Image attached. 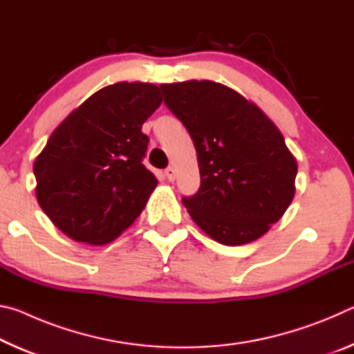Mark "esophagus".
Listing matches in <instances>:
<instances>
[{"label": "esophagus", "mask_w": 354, "mask_h": 354, "mask_svg": "<svg viewBox=\"0 0 354 354\" xmlns=\"http://www.w3.org/2000/svg\"><path fill=\"white\" fill-rule=\"evenodd\" d=\"M165 178L169 179V181H175V178H176V171H175V169H173V167H169V169H165Z\"/></svg>", "instance_id": "34e87169"}]
</instances>
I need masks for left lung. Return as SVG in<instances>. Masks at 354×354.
Segmentation results:
<instances>
[{
  "instance_id": "1",
  "label": "left lung",
  "mask_w": 354,
  "mask_h": 354,
  "mask_svg": "<svg viewBox=\"0 0 354 354\" xmlns=\"http://www.w3.org/2000/svg\"><path fill=\"white\" fill-rule=\"evenodd\" d=\"M164 103L194 140L201 184L183 196L192 220L223 245L253 242L295 195L297 160L274 123L223 84H162Z\"/></svg>"
}]
</instances>
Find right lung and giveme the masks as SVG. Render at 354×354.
Segmentation results:
<instances>
[{
  "mask_svg": "<svg viewBox=\"0 0 354 354\" xmlns=\"http://www.w3.org/2000/svg\"><path fill=\"white\" fill-rule=\"evenodd\" d=\"M162 103L148 82H117L87 98L55 129L34 162L44 212L76 242L103 245L134 223L158 179L142 164V124Z\"/></svg>",
  "mask_w": 354,
  "mask_h": 354,
  "instance_id": "obj_1",
  "label": "right lung"
}]
</instances>
